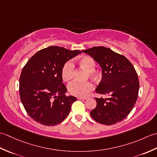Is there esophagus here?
I'll list each match as a JSON object with an SVG mask.
<instances>
[{
  "label": "esophagus",
  "mask_w": 157,
  "mask_h": 157,
  "mask_svg": "<svg viewBox=\"0 0 157 157\" xmlns=\"http://www.w3.org/2000/svg\"><path fill=\"white\" fill-rule=\"evenodd\" d=\"M78 99H79V100H86V98H82V97H78Z\"/></svg>",
  "instance_id": "esophagus-1"
}]
</instances>
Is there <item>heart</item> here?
<instances>
[{"label": "heart", "instance_id": "b5f03b06", "mask_svg": "<svg viewBox=\"0 0 157 157\" xmlns=\"http://www.w3.org/2000/svg\"><path fill=\"white\" fill-rule=\"evenodd\" d=\"M79 65L88 71L90 77L96 78L98 75V72L96 71V62L95 60L90 56H84L78 60ZM74 73V65L72 61L66 62L63 65L61 71L62 78L65 82L71 80ZM94 88V86L91 82L81 83L73 82L68 86V91L71 95L84 97Z\"/></svg>", "mask_w": 157, "mask_h": 157}]
</instances>
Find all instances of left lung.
Returning <instances> with one entry per match:
<instances>
[{
  "label": "left lung",
  "mask_w": 157,
  "mask_h": 157,
  "mask_svg": "<svg viewBox=\"0 0 157 157\" xmlns=\"http://www.w3.org/2000/svg\"><path fill=\"white\" fill-rule=\"evenodd\" d=\"M102 69V79L96 91L109 95L95 98L96 108L90 115L96 121L111 125L121 121L134 108L139 91L138 74L129 60L111 49L94 46L85 51Z\"/></svg>",
  "instance_id": "left-lung-1"
}]
</instances>
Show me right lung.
I'll return each mask as SVG.
<instances>
[{
	"mask_svg": "<svg viewBox=\"0 0 157 157\" xmlns=\"http://www.w3.org/2000/svg\"><path fill=\"white\" fill-rule=\"evenodd\" d=\"M82 52L51 46L33 55L19 78V95L30 117L40 124L53 126L62 122L76 101L66 96L61 71L69 60Z\"/></svg>",
	"mask_w": 157,
	"mask_h": 157,
	"instance_id": "right-lung-1",
	"label": "right lung"
}]
</instances>
